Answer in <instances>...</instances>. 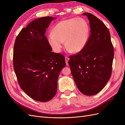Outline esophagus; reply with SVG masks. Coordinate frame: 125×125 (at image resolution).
I'll list each match as a JSON object with an SVG mask.
<instances>
[{
  "label": "esophagus",
  "instance_id": "esophagus-1",
  "mask_svg": "<svg viewBox=\"0 0 125 125\" xmlns=\"http://www.w3.org/2000/svg\"><path fill=\"white\" fill-rule=\"evenodd\" d=\"M69 60V58L68 57H65V60H66V65H68Z\"/></svg>",
  "mask_w": 125,
  "mask_h": 125
}]
</instances>
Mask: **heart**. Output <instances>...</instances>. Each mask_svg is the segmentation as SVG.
Masks as SVG:
<instances>
[{
  "label": "heart",
  "instance_id": "b5f03b06",
  "mask_svg": "<svg viewBox=\"0 0 125 125\" xmlns=\"http://www.w3.org/2000/svg\"><path fill=\"white\" fill-rule=\"evenodd\" d=\"M53 33L47 36L49 44L56 52L62 51L63 41L69 50L79 52L88 42L90 29L87 22L82 18H73L59 22L54 28Z\"/></svg>",
  "mask_w": 125,
  "mask_h": 125
}]
</instances>
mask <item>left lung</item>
<instances>
[{
	"instance_id": "obj_1",
	"label": "left lung",
	"mask_w": 125,
	"mask_h": 125,
	"mask_svg": "<svg viewBox=\"0 0 125 125\" xmlns=\"http://www.w3.org/2000/svg\"><path fill=\"white\" fill-rule=\"evenodd\" d=\"M90 21L91 35L84 48L70 57L68 64L80 91L85 95L100 92L110 79L114 52L107 28L90 13L82 14Z\"/></svg>"
}]
</instances>
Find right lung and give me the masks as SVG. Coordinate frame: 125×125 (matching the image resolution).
<instances>
[{"label":"right lung","instance_id":"add662e5","mask_svg":"<svg viewBox=\"0 0 125 125\" xmlns=\"http://www.w3.org/2000/svg\"><path fill=\"white\" fill-rule=\"evenodd\" d=\"M56 18H39L21 30L15 41L13 63L21 89L32 99L47 102L56 95L59 73L66 66L61 54L52 52L45 36Z\"/></svg>","mask_w":125,"mask_h":125}]
</instances>
